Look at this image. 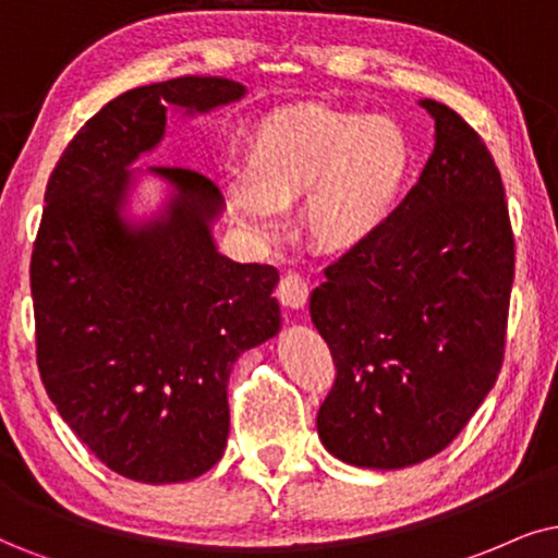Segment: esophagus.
<instances>
[{
  "label": "esophagus",
  "instance_id": "34e87169",
  "mask_svg": "<svg viewBox=\"0 0 558 558\" xmlns=\"http://www.w3.org/2000/svg\"><path fill=\"white\" fill-rule=\"evenodd\" d=\"M308 293H312V286H308L299 272H288L278 286V299L288 308H303V306H306Z\"/></svg>",
  "mask_w": 558,
  "mask_h": 558
}]
</instances>
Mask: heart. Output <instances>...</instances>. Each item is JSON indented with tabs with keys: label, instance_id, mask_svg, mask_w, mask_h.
<instances>
[{
	"label": "heart",
	"instance_id": "1",
	"mask_svg": "<svg viewBox=\"0 0 558 558\" xmlns=\"http://www.w3.org/2000/svg\"><path fill=\"white\" fill-rule=\"evenodd\" d=\"M409 174L399 125L335 108L267 116L246 138V161L221 172L227 206L252 236L270 242L303 203V229L322 252H350L389 218Z\"/></svg>",
	"mask_w": 558,
	"mask_h": 558
}]
</instances>
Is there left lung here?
I'll use <instances>...</instances> for the list:
<instances>
[{
  "instance_id": "8db88e82",
  "label": "left lung",
  "mask_w": 558,
  "mask_h": 558,
  "mask_svg": "<svg viewBox=\"0 0 558 558\" xmlns=\"http://www.w3.org/2000/svg\"><path fill=\"white\" fill-rule=\"evenodd\" d=\"M417 185L312 293L337 378L316 414L324 448L363 469H404L448 448L502 368L514 239L482 136L435 100Z\"/></svg>"
}]
</instances>
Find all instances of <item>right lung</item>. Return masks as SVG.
I'll return each instance as SVG.
<instances>
[{
  "instance_id": "1",
  "label": "right lung",
  "mask_w": 558,
  "mask_h": 558,
  "mask_svg": "<svg viewBox=\"0 0 558 558\" xmlns=\"http://www.w3.org/2000/svg\"><path fill=\"white\" fill-rule=\"evenodd\" d=\"M244 92L223 76L123 92L82 125L46 185L31 259L40 378L84 446L133 482L214 469L229 373L280 329L278 270L218 252L223 197L206 174L149 167L167 203L149 221L125 218L131 165L165 138L167 110L197 116Z\"/></svg>"
}]
</instances>
